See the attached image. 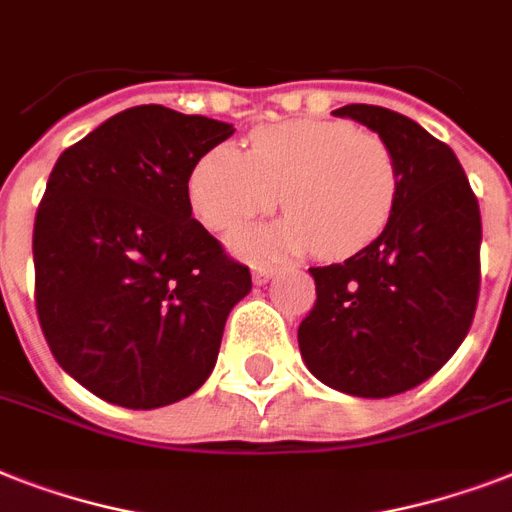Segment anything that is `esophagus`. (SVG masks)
Returning a JSON list of instances; mask_svg holds the SVG:
<instances>
[{"label":"esophagus","instance_id":"esophagus-1","mask_svg":"<svg viewBox=\"0 0 512 512\" xmlns=\"http://www.w3.org/2000/svg\"><path fill=\"white\" fill-rule=\"evenodd\" d=\"M273 268L271 265H255V268H252V281H255V284H268V281L273 279Z\"/></svg>","mask_w":512,"mask_h":512}]
</instances>
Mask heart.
I'll list each match as a JSON object with an SVG mask.
<instances>
[{
	"label": "heart",
	"instance_id": "obj_1",
	"mask_svg": "<svg viewBox=\"0 0 512 512\" xmlns=\"http://www.w3.org/2000/svg\"><path fill=\"white\" fill-rule=\"evenodd\" d=\"M276 225L233 233L244 257H281L319 249L350 257L388 228L398 199V167L388 143L345 122L295 119L257 127L247 151L220 143L188 175V199L212 231H233L279 207Z\"/></svg>",
	"mask_w": 512,
	"mask_h": 512
}]
</instances>
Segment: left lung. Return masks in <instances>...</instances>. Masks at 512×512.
Instances as JSON below:
<instances>
[{
  "instance_id": "8db88e82",
  "label": "left lung",
  "mask_w": 512,
  "mask_h": 512,
  "mask_svg": "<svg viewBox=\"0 0 512 512\" xmlns=\"http://www.w3.org/2000/svg\"><path fill=\"white\" fill-rule=\"evenodd\" d=\"M332 114L388 143L398 199L369 247L311 268L316 305L297 342L324 385L388 398L433 377L468 335L481 287V212L452 148L409 116L366 103Z\"/></svg>"
}]
</instances>
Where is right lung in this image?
Returning <instances> with one entry per match:
<instances>
[{
    "label": "right lung",
    "mask_w": 512,
    "mask_h": 512,
    "mask_svg": "<svg viewBox=\"0 0 512 512\" xmlns=\"http://www.w3.org/2000/svg\"><path fill=\"white\" fill-rule=\"evenodd\" d=\"M233 132L135 106L52 167L34 223L36 313L63 372L108 404L159 409L199 390L252 289L188 199L193 164Z\"/></svg>",
    "instance_id": "obj_1"
}]
</instances>
